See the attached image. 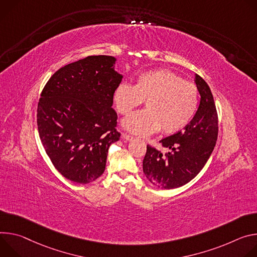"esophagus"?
Returning <instances> with one entry per match:
<instances>
[{"label": "esophagus", "instance_id": "esophagus-1", "mask_svg": "<svg viewBox=\"0 0 257 257\" xmlns=\"http://www.w3.org/2000/svg\"><path fill=\"white\" fill-rule=\"evenodd\" d=\"M122 138H123L124 140H126V141H133V140H134V137L131 136V135H128V134H122Z\"/></svg>", "mask_w": 257, "mask_h": 257}]
</instances>
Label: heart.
<instances>
[{"instance_id": "obj_1", "label": "heart", "mask_w": 257, "mask_h": 257, "mask_svg": "<svg viewBox=\"0 0 257 257\" xmlns=\"http://www.w3.org/2000/svg\"><path fill=\"white\" fill-rule=\"evenodd\" d=\"M199 93L196 85L175 72L158 69L138 76L136 84L122 82L114 91L113 101L120 114H127L145 101L146 109L126 116L122 125L139 136L161 132L176 134L195 115Z\"/></svg>"}]
</instances>
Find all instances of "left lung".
I'll list each match as a JSON object with an SVG mask.
<instances>
[{
	"instance_id": "8db88e82",
	"label": "left lung",
	"mask_w": 257,
	"mask_h": 257,
	"mask_svg": "<svg viewBox=\"0 0 257 257\" xmlns=\"http://www.w3.org/2000/svg\"><path fill=\"white\" fill-rule=\"evenodd\" d=\"M195 83L201 97L200 104L183 131L160 141L161 146L169 151L163 154L147 145L143 172L158 188L175 189L189 183L200 173L214 149L218 120L213 96L206 81L198 74Z\"/></svg>"
}]
</instances>
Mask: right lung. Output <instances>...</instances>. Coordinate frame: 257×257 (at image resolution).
I'll use <instances>...</instances> for the list:
<instances>
[{
    "mask_svg": "<svg viewBox=\"0 0 257 257\" xmlns=\"http://www.w3.org/2000/svg\"><path fill=\"white\" fill-rule=\"evenodd\" d=\"M112 56H89L57 70L38 104V130L53 165L67 180L89 184L104 173L117 142L113 94L122 75Z\"/></svg>",
    "mask_w": 257,
    "mask_h": 257,
    "instance_id": "add662e5",
    "label": "right lung"
}]
</instances>
